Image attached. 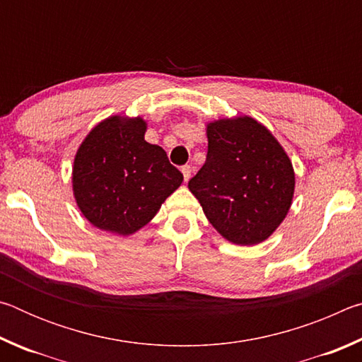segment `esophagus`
Segmentation results:
<instances>
[{
  "label": "esophagus",
  "instance_id": "obj_1",
  "mask_svg": "<svg viewBox=\"0 0 362 362\" xmlns=\"http://www.w3.org/2000/svg\"><path fill=\"white\" fill-rule=\"evenodd\" d=\"M192 170H193L192 166H188V164L182 168V174H183V179H185V182H188L189 177H192Z\"/></svg>",
  "mask_w": 362,
  "mask_h": 362
}]
</instances>
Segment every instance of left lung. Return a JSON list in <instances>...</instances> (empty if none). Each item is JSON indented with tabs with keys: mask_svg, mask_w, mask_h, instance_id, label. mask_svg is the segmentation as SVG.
<instances>
[{
	"mask_svg": "<svg viewBox=\"0 0 362 362\" xmlns=\"http://www.w3.org/2000/svg\"><path fill=\"white\" fill-rule=\"evenodd\" d=\"M207 158L188 188L226 241L263 243L291 209L296 174L276 137L250 116L207 122Z\"/></svg>",
	"mask_w": 362,
	"mask_h": 362,
	"instance_id": "left-lung-1",
	"label": "left lung"
}]
</instances>
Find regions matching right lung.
Returning a JSON list of instances; mask_svg holds the SVG:
<instances>
[{"mask_svg":"<svg viewBox=\"0 0 362 362\" xmlns=\"http://www.w3.org/2000/svg\"><path fill=\"white\" fill-rule=\"evenodd\" d=\"M146 121L113 115L94 126L73 161V196L102 231L129 236L150 222L182 185L161 146L145 140Z\"/></svg>","mask_w":362,"mask_h":362,"instance_id":"1","label":"right lung"}]
</instances>
